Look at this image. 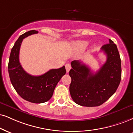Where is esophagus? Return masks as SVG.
I'll list each match as a JSON object with an SVG mask.
<instances>
[{"label": "esophagus", "instance_id": "1", "mask_svg": "<svg viewBox=\"0 0 133 133\" xmlns=\"http://www.w3.org/2000/svg\"><path fill=\"white\" fill-rule=\"evenodd\" d=\"M65 68H66V72H67V73H68V72L70 71V70H71V65H70V63H67V64H66V65H65Z\"/></svg>", "mask_w": 133, "mask_h": 133}]
</instances>
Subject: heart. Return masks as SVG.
I'll list each match as a JSON object with an SVG mask.
<instances>
[{"label":"heart","mask_w":133,"mask_h":133,"mask_svg":"<svg viewBox=\"0 0 133 133\" xmlns=\"http://www.w3.org/2000/svg\"><path fill=\"white\" fill-rule=\"evenodd\" d=\"M89 44V42L87 41H79L75 42L73 45L75 50L77 51L82 52L86 49Z\"/></svg>","instance_id":"obj_1"}]
</instances>
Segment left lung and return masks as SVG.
<instances>
[{
	"mask_svg": "<svg viewBox=\"0 0 133 133\" xmlns=\"http://www.w3.org/2000/svg\"><path fill=\"white\" fill-rule=\"evenodd\" d=\"M107 56L105 63L96 73L79 60L71 62L70 92L77 104L97 107L104 104L117 91L122 78L121 59L112 40L101 48Z\"/></svg>",
	"mask_w": 133,
	"mask_h": 133,
	"instance_id": "1",
	"label": "left lung"
}]
</instances>
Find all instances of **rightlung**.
Listing matches in <instances>:
<instances>
[{
  "label": "right lung",
  "mask_w": 133,
  "mask_h": 133,
  "mask_svg": "<svg viewBox=\"0 0 133 133\" xmlns=\"http://www.w3.org/2000/svg\"><path fill=\"white\" fill-rule=\"evenodd\" d=\"M37 32L36 30L29 31L19 37L11 49L8 68L10 79L16 92L26 101L41 104L52 97L57 83L66 73V70L63 66L37 76H32L23 70L19 61L21 42L24 38Z\"/></svg>",
  "instance_id": "right-lung-1"
}]
</instances>
